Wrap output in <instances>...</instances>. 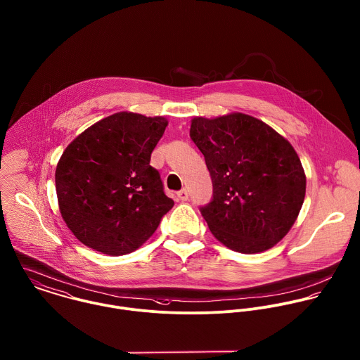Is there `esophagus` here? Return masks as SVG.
Listing matches in <instances>:
<instances>
[{
    "mask_svg": "<svg viewBox=\"0 0 360 360\" xmlns=\"http://www.w3.org/2000/svg\"><path fill=\"white\" fill-rule=\"evenodd\" d=\"M178 199L181 200V202H186L188 199H189V193H188V191L184 188V189H181L178 193Z\"/></svg>",
    "mask_w": 360,
    "mask_h": 360,
    "instance_id": "obj_1",
    "label": "esophagus"
}]
</instances>
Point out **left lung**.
<instances>
[{
  "label": "left lung",
  "mask_w": 360,
  "mask_h": 360,
  "mask_svg": "<svg viewBox=\"0 0 360 360\" xmlns=\"http://www.w3.org/2000/svg\"><path fill=\"white\" fill-rule=\"evenodd\" d=\"M189 134L213 181V199L200 212L216 239L248 255L278 243L306 193V175L292 144L242 112L195 117Z\"/></svg>",
  "instance_id": "obj_1"
}]
</instances>
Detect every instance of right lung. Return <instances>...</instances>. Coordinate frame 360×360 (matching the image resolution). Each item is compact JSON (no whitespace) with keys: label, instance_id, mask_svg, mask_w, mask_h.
I'll use <instances>...</instances> for the list:
<instances>
[{"label":"right lung","instance_id":"1","mask_svg":"<svg viewBox=\"0 0 360 360\" xmlns=\"http://www.w3.org/2000/svg\"><path fill=\"white\" fill-rule=\"evenodd\" d=\"M167 125L164 117L122 111L96 122L64 150L56 169L58 206L83 245L108 256L131 253L172 209L150 165Z\"/></svg>","mask_w":360,"mask_h":360}]
</instances>
